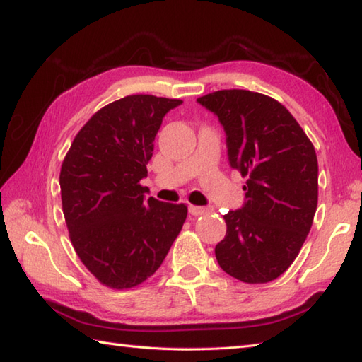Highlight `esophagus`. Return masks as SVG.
<instances>
[{
    "label": "esophagus",
    "mask_w": 362,
    "mask_h": 362,
    "mask_svg": "<svg viewBox=\"0 0 362 362\" xmlns=\"http://www.w3.org/2000/svg\"><path fill=\"white\" fill-rule=\"evenodd\" d=\"M188 211H189V214H193V216H201V214H204L206 210L204 209V206L189 205V206H188Z\"/></svg>",
    "instance_id": "34e87169"
}]
</instances>
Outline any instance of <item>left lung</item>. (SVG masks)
Wrapping results in <instances>:
<instances>
[{"label": "left lung", "instance_id": "obj_1", "mask_svg": "<svg viewBox=\"0 0 362 362\" xmlns=\"http://www.w3.org/2000/svg\"><path fill=\"white\" fill-rule=\"evenodd\" d=\"M219 118L230 166L247 177L245 202L228 211L214 253L222 271L244 283H267L292 264L317 209V156L286 107L249 90L197 98Z\"/></svg>", "mask_w": 362, "mask_h": 362}]
</instances>
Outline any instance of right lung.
Wrapping results in <instances>:
<instances>
[{
    "instance_id": "1",
    "label": "right lung",
    "mask_w": 362,
    "mask_h": 362,
    "mask_svg": "<svg viewBox=\"0 0 362 362\" xmlns=\"http://www.w3.org/2000/svg\"><path fill=\"white\" fill-rule=\"evenodd\" d=\"M180 99L130 95L98 110L60 169L62 210L78 257L99 283L129 289L163 263L187 219L185 204L146 201L153 140Z\"/></svg>"
}]
</instances>
